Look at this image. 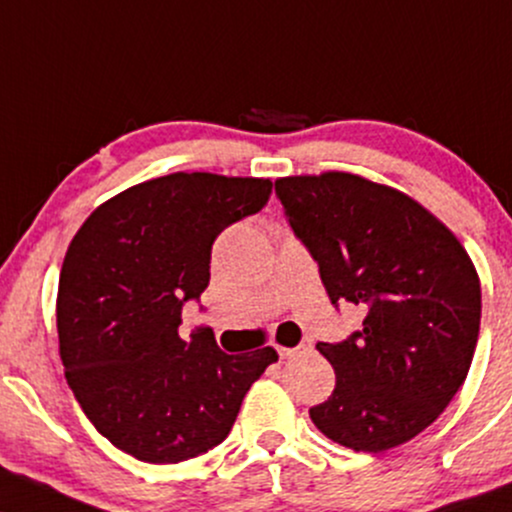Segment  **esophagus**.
Masks as SVG:
<instances>
[{
    "label": "esophagus",
    "instance_id": "1",
    "mask_svg": "<svg viewBox=\"0 0 512 512\" xmlns=\"http://www.w3.org/2000/svg\"><path fill=\"white\" fill-rule=\"evenodd\" d=\"M305 350H307L305 343H300V346H295V348H279V357H281V360H288V357L305 353Z\"/></svg>",
    "mask_w": 512,
    "mask_h": 512
}]
</instances>
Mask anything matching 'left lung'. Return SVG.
<instances>
[{"instance_id":"1","label":"left lung","mask_w":512,"mask_h":512,"mask_svg":"<svg viewBox=\"0 0 512 512\" xmlns=\"http://www.w3.org/2000/svg\"><path fill=\"white\" fill-rule=\"evenodd\" d=\"M331 305L367 312L362 329L317 343L336 372L315 427L353 451L410 441L446 410L470 372L482 288L460 240L398 190L353 174L274 183Z\"/></svg>"}]
</instances>
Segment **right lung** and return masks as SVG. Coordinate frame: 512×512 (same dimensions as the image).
<instances>
[{"label":"right lung","mask_w":512,"mask_h":512,"mask_svg":"<svg viewBox=\"0 0 512 512\" xmlns=\"http://www.w3.org/2000/svg\"><path fill=\"white\" fill-rule=\"evenodd\" d=\"M267 178L171 174L90 214L59 276L61 362L88 420L152 465L181 463L229 436L240 403L279 360L186 341L181 315L209 286L212 245L269 202Z\"/></svg>","instance_id":"obj_1"}]
</instances>
